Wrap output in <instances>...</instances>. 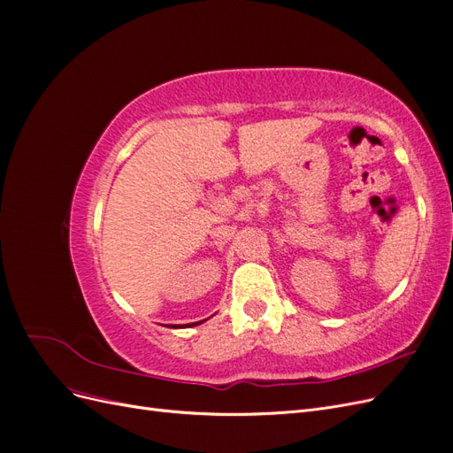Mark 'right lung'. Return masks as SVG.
<instances>
[{"label":"right lung","instance_id":"1","mask_svg":"<svg viewBox=\"0 0 453 453\" xmlns=\"http://www.w3.org/2000/svg\"><path fill=\"white\" fill-rule=\"evenodd\" d=\"M198 323H200V321H198ZM193 325H196V323H193Z\"/></svg>","mask_w":453,"mask_h":453}]
</instances>
